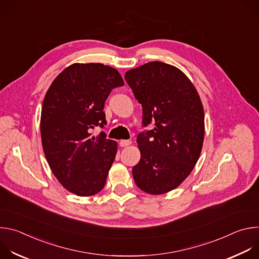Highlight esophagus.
<instances>
[{
	"label": "esophagus",
	"instance_id": "34e87169",
	"mask_svg": "<svg viewBox=\"0 0 259 259\" xmlns=\"http://www.w3.org/2000/svg\"><path fill=\"white\" fill-rule=\"evenodd\" d=\"M131 144V140H126V139H123V140H121L120 141V146H122V147H125V146H128V145H130Z\"/></svg>",
	"mask_w": 259,
	"mask_h": 259
}]
</instances>
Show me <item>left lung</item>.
I'll return each instance as SVG.
<instances>
[{
    "label": "left lung",
    "instance_id": "8db88e82",
    "mask_svg": "<svg viewBox=\"0 0 259 259\" xmlns=\"http://www.w3.org/2000/svg\"><path fill=\"white\" fill-rule=\"evenodd\" d=\"M125 80L142 106L137 136L140 160L132 169L136 186L151 195L176 189L199 160L205 134L204 108L190 79L177 67L152 61L130 69Z\"/></svg>",
    "mask_w": 259,
    "mask_h": 259
}]
</instances>
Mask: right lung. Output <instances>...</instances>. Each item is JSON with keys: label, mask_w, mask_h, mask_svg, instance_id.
Wrapping results in <instances>:
<instances>
[{"label": "right lung", "mask_w": 259, "mask_h": 259, "mask_svg": "<svg viewBox=\"0 0 259 259\" xmlns=\"http://www.w3.org/2000/svg\"><path fill=\"white\" fill-rule=\"evenodd\" d=\"M124 85L116 68L73 63L49 87L42 105L41 137L47 162L62 187L80 197L99 193L115 161L117 142L91 129L106 124L104 102Z\"/></svg>", "instance_id": "1"}]
</instances>
